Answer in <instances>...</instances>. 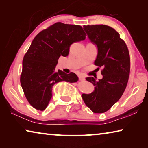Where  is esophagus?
Segmentation results:
<instances>
[{
  "mask_svg": "<svg viewBox=\"0 0 148 148\" xmlns=\"http://www.w3.org/2000/svg\"><path fill=\"white\" fill-rule=\"evenodd\" d=\"M78 78L80 81H84V80H85V77L82 76H78Z\"/></svg>",
  "mask_w": 148,
  "mask_h": 148,
  "instance_id": "1",
  "label": "esophagus"
}]
</instances>
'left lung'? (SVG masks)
I'll use <instances>...</instances> for the list:
<instances>
[{
    "label": "left lung",
    "mask_w": 148,
    "mask_h": 148,
    "mask_svg": "<svg viewBox=\"0 0 148 148\" xmlns=\"http://www.w3.org/2000/svg\"><path fill=\"white\" fill-rule=\"evenodd\" d=\"M90 40L98 47L94 64L102 67L103 77L97 81L93 77L86 78L92 84L94 91L82 94L86 106L92 112L104 113L119 101L126 89L129 77L131 60L128 47L120 35L106 25H84Z\"/></svg>",
    "instance_id": "1"
}]
</instances>
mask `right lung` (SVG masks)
Instances as JSON below:
<instances>
[{
  "mask_svg": "<svg viewBox=\"0 0 148 148\" xmlns=\"http://www.w3.org/2000/svg\"><path fill=\"white\" fill-rule=\"evenodd\" d=\"M82 27L57 22L35 36L23 59L20 82L29 104L37 110L46 108L52 97V87L59 82L78 79L74 72L56 70L61 56L66 57L74 42L86 39Z\"/></svg>",
  "mask_w": 148,
  "mask_h": 148,
  "instance_id": "add662e5",
  "label": "right lung"
}]
</instances>
